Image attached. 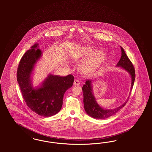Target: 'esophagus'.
Wrapping results in <instances>:
<instances>
[{
	"label": "esophagus",
	"instance_id": "34e87169",
	"mask_svg": "<svg viewBox=\"0 0 152 152\" xmlns=\"http://www.w3.org/2000/svg\"><path fill=\"white\" fill-rule=\"evenodd\" d=\"M74 84L75 85H80V82L78 81L77 80H75L74 81Z\"/></svg>",
	"mask_w": 152,
	"mask_h": 152
}]
</instances>
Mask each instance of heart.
Masks as SVG:
<instances>
[{
  "label": "heart",
  "instance_id": "heart-1",
  "mask_svg": "<svg viewBox=\"0 0 152 152\" xmlns=\"http://www.w3.org/2000/svg\"><path fill=\"white\" fill-rule=\"evenodd\" d=\"M96 51V49L92 46H85L71 53V57L76 61L83 60L90 56L80 64V70L84 75L92 74L105 60L106 53L104 51Z\"/></svg>",
  "mask_w": 152,
  "mask_h": 152
}]
</instances>
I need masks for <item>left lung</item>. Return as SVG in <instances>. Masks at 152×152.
I'll return each instance as SVG.
<instances>
[{"mask_svg":"<svg viewBox=\"0 0 152 152\" xmlns=\"http://www.w3.org/2000/svg\"><path fill=\"white\" fill-rule=\"evenodd\" d=\"M120 48L121 51V56L116 66L124 69L130 75L132 80L130 92L133 88L135 81V69L132 62L126 55L124 49L121 46ZM82 89L83 95V104L85 110L88 115L94 119H103L115 115L117 112H118L125 105L128 101V100H126L123 104L114 109H105L99 105V104H98L97 102L92 91V80H87L85 84L83 86ZM129 97L128 99H129Z\"/></svg>","mask_w":152,"mask_h":152,"instance_id":"8db88e82","label":"left lung"}]
</instances>
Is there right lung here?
<instances>
[{
    "mask_svg": "<svg viewBox=\"0 0 152 152\" xmlns=\"http://www.w3.org/2000/svg\"><path fill=\"white\" fill-rule=\"evenodd\" d=\"M36 43L28 50L19 62L17 78L24 100L31 110L38 115L49 117L60 111L63 98L67 90L72 87L74 81L72 75L65 77L50 74L40 86H33V71L42 51Z\"/></svg>",
    "mask_w": 152,
    "mask_h": 152,
    "instance_id": "obj_1",
    "label": "right lung"
}]
</instances>
